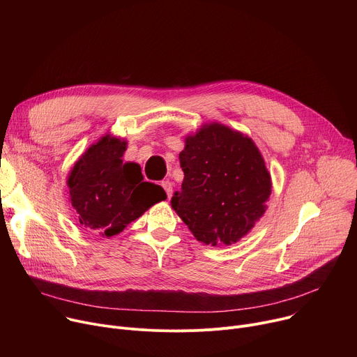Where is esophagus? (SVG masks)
Returning a JSON list of instances; mask_svg holds the SVG:
<instances>
[{"label": "esophagus", "instance_id": "34e87169", "mask_svg": "<svg viewBox=\"0 0 357 357\" xmlns=\"http://www.w3.org/2000/svg\"><path fill=\"white\" fill-rule=\"evenodd\" d=\"M161 186L164 188V190H165V193H167V196H168V199L172 196V192H174V186H172V183L169 182V181H162L161 182Z\"/></svg>", "mask_w": 357, "mask_h": 357}]
</instances>
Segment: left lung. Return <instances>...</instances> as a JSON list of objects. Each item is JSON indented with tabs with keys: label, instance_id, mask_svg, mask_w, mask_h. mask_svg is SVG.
<instances>
[{
	"label": "left lung",
	"instance_id": "obj_1",
	"mask_svg": "<svg viewBox=\"0 0 357 357\" xmlns=\"http://www.w3.org/2000/svg\"><path fill=\"white\" fill-rule=\"evenodd\" d=\"M179 161L185 178L171 205L197 241L230 245L264 215L271 176L247 135L206 124L185 138Z\"/></svg>",
	"mask_w": 357,
	"mask_h": 357
}]
</instances>
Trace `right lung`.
I'll use <instances>...</instances> for the list:
<instances>
[{
    "instance_id": "right-lung-1",
    "label": "right lung",
    "mask_w": 357,
    "mask_h": 357,
    "mask_svg": "<svg viewBox=\"0 0 357 357\" xmlns=\"http://www.w3.org/2000/svg\"><path fill=\"white\" fill-rule=\"evenodd\" d=\"M127 141L101 137L76 161L68 176L72 206L89 233L112 237L165 200V190L145 182L135 162H123Z\"/></svg>"
}]
</instances>
